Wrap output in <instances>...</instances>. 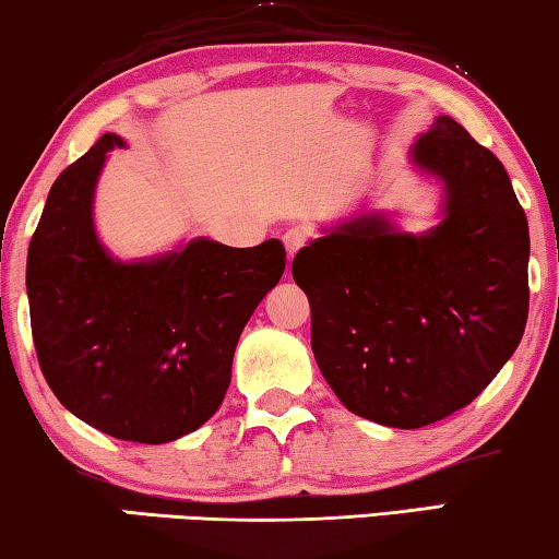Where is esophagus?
<instances>
[{
	"label": "esophagus",
	"mask_w": 559,
	"mask_h": 559,
	"mask_svg": "<svg viewBox=\"0 0 559 559\" xmlns=\"http://www.w3.org/2000/svg\"><path fill=\"white\" fill-rule=\"evenodd\" d=\"M282 241H285V247H287V257L293 260L299 249L307 245V231L299 229V226H293V229H287L285 234H282Z\"/></svg>",
	"instance_id": "1"
}]
</instances>
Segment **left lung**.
<instances>
[{
	"label": "left lung",
	"instance_id": "1",
	"mask_svg": "<svg viewBox=\"0 0 559 559\" xmlns=\"http://www.w3.org/2000/svg\"><path fill=\"white\" fill-rule=\"evenodd\" d=\"M414 160L447 189L436 229L355 216L293 262L322 376L347 411L393 428L468 406L512 358L530 310L527 216L501 160L447 116Z\"/></svg>",
	"mask_w": 559,
	"mask_h": 559
}]
</instances>
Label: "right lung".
Listing matches in <instances>:
<instances>
[{
    "instance_id": "add662e5",
    "label": "right lung",
    "mask_w": 559,
    "mask_h": 559,
    "mask_svg": "<svg viewBox=\"0 0 559 559\" xmlns=\"http://www.w3.org/2000/svg\"><path fill=\"white\" fill-rule=\"evenodd\" d=\"M116 133L52 183L29 241L32 340L64 408L120 441L166 443L222 406L234 347L287 254L193 239L153 262H116L93 229V191Z\"/></svg>"
}]
</instances>
